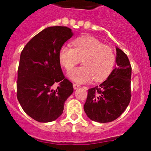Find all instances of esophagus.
<instances>
[{
  "instance_id": "obj_1",
  "label": "esophagus",
  "mask_w": 151,
  "mask_h": 151,
  "mask_svg": "<svg viewBox=\"0 0 151 151\" xmlns=\"http://www.w3.org/2000/svg\"><path fill=\"white\" fill-rule=\"evenodd\" d=\"M73 87H74V89H78V88L80 87V85L77 84V83H73Z\"/></svg>"
}]
</instances>
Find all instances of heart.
I'll use <instances>...</instances> for the list:
<instances>
[{"mask_svg": "<svg viewBox=\"0 0 151 151\" xmlns=\"http://www.w3.org/2000/svg\"><path fill=\"white\" fill-rule=\"evenodd\" d=\"M71 45L73 48L66 45L60 47L58 51L60 64L66 71H70L81 60L83 66L71 70L68 74L70 78L85 83L93 78L96 81H101L111 74L116 60L112 47L88 36L74 39Z\"/></svg>", "mask_w": 151, "mask_h": 151, "instance_id": "obj_1", "label": "heart"}]
</instances>
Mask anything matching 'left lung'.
Instances as JSON below:
<instances>
[{"mask_svg":"<svg viewBox=\"0 0 151 151\" xmlns=\"http://www.w3.org/2000/svg\"><path fill=\"white\" fill-rule=\"evenodd\" d=\"M117 66L104 82L88 90L84 104L87 116L99 123H109L120 117L131 101L132 66L127 55L116 48Z\"/></svg>","mask_w":151,"mask_h":151,"instance_id":"8db88e82","label":"left lung"}]
</instances>
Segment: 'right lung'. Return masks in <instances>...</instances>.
Returning a JSON list of instances; mask_svg holds the SVG:
<instances>
[{"label": "right lung", "instance_id": "obj_1", "mask_svg": "<svg viewBox=\"0 0 151 151\" xmlns=\"http://www.w3.org/2000/svg\"><path fill=\"white\" fill-rule=\"evenodd\" d=\"M72 36L67 27H49L33 36L21 52L17 96L22 109L35 121L57 119L73 93L72 83L63 75L58 59L60 47ZM58 82L59 86L53 88Z\"/></svg>", "mask_w": 151, "mask_h": 151}]
</instances>
